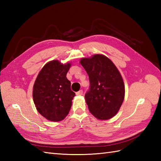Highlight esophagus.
Returning <instances> with one entry per match:
<instances>
[{"label":"esophagus","mask_w":161,"mask_h":161,"mask_svg":"<svg viewBox=\"0 0 161 161\" xmlns=\"http://www.w3.org/2000/svg\"><path fill=\"white\" fill-rule=\"evenodd\" d=\"M82 94H83V91L82 90L79 91L78 92H77V93H76V95H81Z\"/></svg>","instance_id":"1"}]
</instances>
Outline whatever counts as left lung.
<instances>
[{"label":"left lung","mask_w":161,"mask_h":161,"mask_svg":"<svg viewBox=\"0 0 161 161\" xmlns=\"http://www.w3.org/2000/svg\"><path fill=\"white\" fill-rule=\"evenodd\" d=\"M89 77L85 99L90 112L100 119H108L118 112L125 98V84L118 68L102 54L80 61Z\"/></svg>","instance_id":"8db88e82"}]
</instances>
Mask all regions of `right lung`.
<instances>
[{"mask_svg":"<svg viewBox=\"0 0 161 161\" xmlns=\"http://www.w3.org/2000/svg\"><path fill=\"white\" fill-rule=\"evenodd\" d=\"M70 64L53 60L40 71L33 87V100L39 114L50 121L58 122L66 117L75 93L70 89L66 74Z\"/></svg>","mask_w":161,"mask_h":161,"instance_id":"right-lung-1","label":"right lung"}]
</instances>
